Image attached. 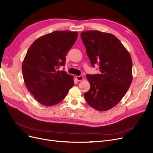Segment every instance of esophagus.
<instances>
[{
  "label": "esophagus",
  "instance_id": "34e87169",
  "mask_svg": "<svg viewBox=\"0 0 153 153\" xmlns=\"http://www.w3.org/2000/svg\"><path fill=\"white\" fill-rule=\"evenodd\" d=\"M77 81H82L84 79V77L82 76H77L76 77Z\"/></svg>",
  "mask_w": 153,
  "mask_h": 153
}]
</instances>
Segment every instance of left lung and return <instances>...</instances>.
I'll return each instance as SVG.
<instances>
[{
	"instance_id": "obj_1",
	"label": "left lung",
	"mask_w": 153,
	"mask_h": 153,
	"mask_svg": "<svg viewBox=\"0 0 153 153\" xmlns=\"http://www.w3.org/2000/svg\"><path fill=\"white\" fill-rule=\"evenodd\" d=\"M81 37L92 67L99 66L100 74H87L91 84L84 93L86 102L99 111L115 106L132 82V63L129 52L114 35L97 30L84 31Z\"/></svg>"
}]
</instances>
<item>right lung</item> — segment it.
Returning a JSON list of instances; mask_svg holds the SVG:
<instances>
[{
	"label": "right lung",
	"mask_w": 153,
	"mask_h": 153,
	"mask_svg": "<svg viewBox=\"0 0 153 153\" xmlns=\"http://www.w3.org/2000/svg\"><path fill=\"white\" fill-rule=\"evenodd\" d=\"M77 32L54 31L38 38L29 48L22 71L26 87L44 105L62 101L74 85L73 76L64 71L65 56L77 38Z\"/></svg>",
	"instance_id": "add662e5"
}]
</instances>
